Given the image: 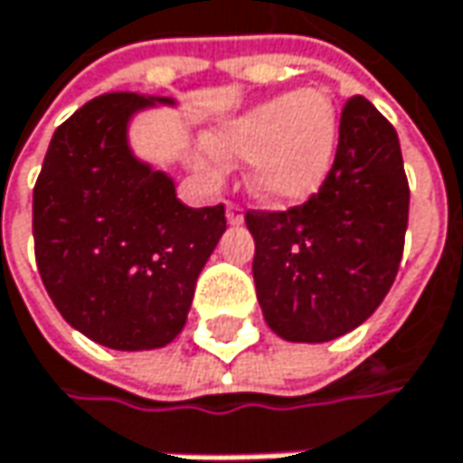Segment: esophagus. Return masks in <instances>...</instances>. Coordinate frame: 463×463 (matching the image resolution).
Here are the masks:
<instances>
[{"instance_id": "obj_1", "label": "esophagus", "mask_w": 463, "mask_h": 463, "mask_svg": "<svg viewBox=\"0 0 463 463\" xmlns=\"http://www.w3.org/2000/svg\"><path fill=\"white\" fill-rule=\"evenodd\" d=\"M225 212H228V222H231V225H241V222H243V212H241V206L235 204V202H228V204H225Z\"/></svg>"}]
</instances>
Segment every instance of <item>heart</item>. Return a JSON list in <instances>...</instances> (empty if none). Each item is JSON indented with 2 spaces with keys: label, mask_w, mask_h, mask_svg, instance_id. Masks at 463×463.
Wrapping results in <instances>:
<instances>
[{
  "label": "heart",
  "mask_w": 463,
  "mask_h": 463,
  "mask_svg": "<svg viewBox=\"0 0 463 463\" xmlns=\"http://www.w3.org/2000/svg\"><path fill=\"white\" fill-rule=\"evenodd\" d=\"M338 109L322 89L267 99L232 118L214 136L220 159L251 162L249 185L259 199L296 204L319 191L338 151ZM196 167L217 175V159L199 154Z\"/></svg>",
  "instance_id": "b5f03b06"
}]
</instances>
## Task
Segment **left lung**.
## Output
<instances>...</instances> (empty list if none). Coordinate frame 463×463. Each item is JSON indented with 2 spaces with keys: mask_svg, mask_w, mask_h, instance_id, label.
Listing matches in <instances>:
<instances>
[{
  "mask_svg": "<svg viewBox=\"0 0 463 463\" xmlns=\"http://www.w3.org/2000/svg\"><path fill=\"white\" fill-rule=\"evenodd\" d=\"M246 225L257 243L259 307L280 338L325 343L359 327L393 286L409 225L393 125L351 96L319 191L286 212L249 209Z\"/></svg>",
  "mask_w": 463,
  "mask_h": 463,
  "instance_id": "1",
  "label": "left lung"
}]
</instances>
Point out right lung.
Listing matches in <instances>:
<instances>
[{
    "label": "right lung",
    "instance_id": "1",
    "mask_svg": "<svg viewBox=\"0 0 463 463\" xmlns=\"http://www.w3.org/2000/svg\"><path fill=\"white\" fill-rule=\"evenodd\" d=\"M149 104L133 91L86 101L54 130L33 185V246L49 298L68 325L118 351L175 338L225 232V206H185L173 177L133 156L128 120Z\"/></svg>",
    "mask_w": 463,
    "mask_h": 463
}]
</instances>
